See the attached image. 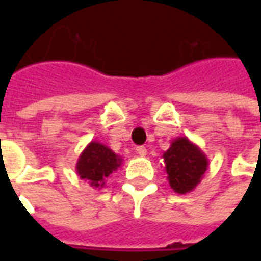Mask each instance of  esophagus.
Returning a JSON list of instances; mask_svg holds the SVG:
<instances>
[{
    "mask_svg": "<svg viewBox=\"0 0 261 261\" xmlns=\"http://www.w3.org/2000/svg\"><path fill=\"white\" fill-rule=\"evenodd\" d=\"M136 152H137V155H138V156H145V155H147V148H145V147H137Z\"/></svg>",
    "mask_w": 261,
    "mask_h": 261,
    "instance_id": "1",
    "label": "esophagus"
}]
</instances>
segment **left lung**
Here are the masks:
<instances>
[{
	"instance_id": "1",
	"label": "left lung",
	"mask_w": 261,
	"mask_h": 261,
	"mask_svg": "<svg viewBox=\"0 0 261 261\" xmlns=\"http://www.w3.org/2000/svg\"><path fill=\"white\" fill-rule=\"evenodd\" d=\"M172 190L179 194L193 192L208 169V158L187 137L175 138L162 155Z\"/></svg>"
}]
</instances>
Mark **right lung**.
Returning a JSON list of instances; mask_svg holds the SVG:
<instances>
[{
  "mask_svg": "<svg viewBox=\"0 0 261 261\" xmlns=\"http://www.w3.org/2000/svg\"><path fill=\"white\" fill-rule=\"evenodd\" d=\"M121 164V156L113 152L108 145L99 141H91L81 152L75 170L89 186L100 190L110 175L119 169Z\"/></svg>",
  "mask_w": 261,
  "mask_h": 261,
  "instance_id": "obj_1",
  "label": "right lung"
}]
</instances>
